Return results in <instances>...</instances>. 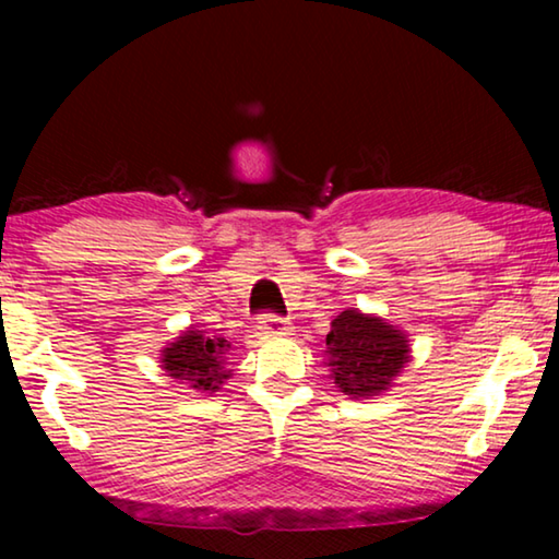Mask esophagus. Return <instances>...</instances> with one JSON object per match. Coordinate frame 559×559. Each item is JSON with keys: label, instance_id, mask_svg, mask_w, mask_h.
Instances as JSON below:
<instances>
[{"label": "esophagus", "instance_id": "34e87169", "mask_svg": "<svg viewBox=\"0 0 559 559\" xmlns=\"http://www.w3.org/2000/svg\"><path fill=\"white\" fill-rule=\"evenodd\" d=\"M259 328H262V333L266 335H285L289 331V320L280 316H262Z\"/></svg>", "mask_w": 559, "mask_h": 559}]
</instances>
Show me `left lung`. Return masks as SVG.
I'll use <instances>...</instances> for the list:
<instances>
[{
    "instance_id": "8db88e82",
    "label": "left lung",
    "mask_w": 559,
    "mask_h": 559,
    "mask_svg": "<svg viewBox=\"0 0 559 559\" xmlns=\"http://www.w3.org/2000/svg\"><path fill=\"white\" fill-rule=\"evenodd\" d=\"M325 343L335 384L350 400L386 392L409 361L407 335L358 310H343L331 323Z\"/></svg>"
}]
</instances>
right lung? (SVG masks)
Segmentation results:
<instances>
[{"label":"right lung","mask_w":559,"mask_h":559,"mask_svg":"<svg viewBox=\"0 0 559 559\" xmlns=\"http://www.w3.org/2000/svg\"><path fill=\"white\" fill-rule=\"evenodd\" d=\"M228 348L231 343L226 338L190 328L178 341L163 348V369L167 377L178 379L195 392H218V386L231 373L226 369Z\"/></svg>","instance_id":"add662e5"}]
</instances>
